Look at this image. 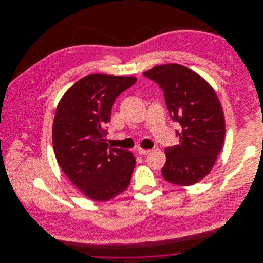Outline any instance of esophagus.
Here are the masks:
<instances>
[{
  "label": "esophagus",
  "mask_w": 263,
  "mask_h": 263,
  "mask_svg": "<svg viewBox=\"0 0 263 263\" xmlns=\"http://www.w3.org/2000/svg\"><path fill=\"white\" fill-rule=\"evenodd\" d=\"M139 154L141 155V156H147L148 154H150L151 150H145V149H139Z\"/></svg>",
  "instance_id": "obj_1"
}]
</instances>
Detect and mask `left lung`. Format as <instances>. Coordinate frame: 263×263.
Masks as SVG:
<instances>
[{
    "mask_svg": "<svg viewBox=\"0 0 263 263\" xmlns=\"http://www.w3.org/2000/svg\"><path fill=\"white\" fill-rule=\"evenodd\" d=\"M144 75L162 88L172 120L181 125V132H176L179 145L165 150L163 177L176 185H193L211 172L223 148L226 127L221 102L213 87L184 66L160 65Z\"/></svg>",
    "mask_w": 263,
    "mask_h": 263,
    "instance_id": "1",
    "label": "left lung"
}]
</instances>
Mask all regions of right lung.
I'll use <instances>...</instances> for the list:
<instances>
[{"mask_svg": "<svg viewBox=\"0 0 263 263\" xmlns=\"http://www.w3.org/2000/svg\"><path fill=\"white\" fill-rule=\"evenodd\" d=\"M137 82L130 76L88 75L64 94L52 124L57 161L87 197L107 201L129 185L136 166L132 152L111 148L104 126L115 98Z\"/></svg>", "mask_w": 263, "mask_h": 263, "instance_id": "obj_1", "label": "right lung"}]
</instances>
